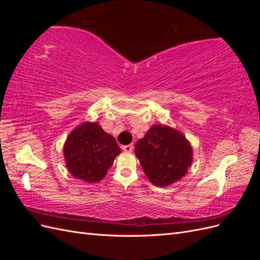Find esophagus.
Masks as SVG:
<instances>
[{
  "mask_svg": "<svg viewBox=\"0 0 260 260\" xmlns=\"http://www.w3.org/2000/svg\"><path fill=\"white\" fill-rule=\"evenodd\" d=\"M133 148H135V146H133V144H128V145H123L122 146V149L124 152L127 153H131L133 151Z\"/></svg>",
  "mask_w": 260,
  "mask_h": 260,
  "instance_id": "34e87169",
  "label": "esophagus"
}]
</instances>
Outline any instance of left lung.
Wrapping results in <instances>:
<instances>
[{
	"instance_id": "obj_1",
	"label": "left lung",
	"mask_w": 260,
	"mask_h": 260,
	"mask_svg": "<svg viewBox=\"0 0 260 260\" xmlns=\"http://www.w3.org/2000/svg\"><path fill=\"white\" fill-rule=\"evenodd\" d=\"M135 152L144 174L157 186H167L187 172L192 164V147L185 137L167 125H153L140 139Z\"/></svg>"
}]
</instances>
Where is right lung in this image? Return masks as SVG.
<instances>
[{"instance_id":"obj_1","label":"right lung","mask_w":260,"mask_h":260,"mask_svg":"<svg viewBox=\"0 0 260 260\" xmlns=\"http://www.w3.org/2000/svg\"><path fill=\"white\" fill-rule=\"evenodd\" d=\"M120 153L116 140L96 122L80 124L68 136L64 146L68 171L89 183L103 179Z\"/></svg>"}]
</instances>
